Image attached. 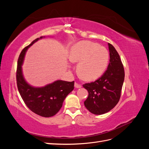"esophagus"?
Returning a JSON list of instances; mask_svg holds the SVG:
<instances>
[{"mask_svg": "<svg viewBox=\"0 0 149 149\" xmlns=\"http://www.w3.org/2000/svg\"><path fill=\"white\" fill-rule=\"evenodd\" d=\"M74 87L76 88H81V85L80 84H79V83H74Z\"/></svg>", "mask_w": 149, "mask_h": 149, "instance_id": "34e87169", "label": "esophagus"}]
</instances>
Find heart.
Masks as SVG:
<instances>
[{
	"mask_svg": "<svg viewBox=\"0 0 149 149\" xmlns=\"http://www.w3.org/2000/svg\"><path fill=\"white\" fill-rule=\"evenodd\" d=\"M69 59L73 63H79L78 73L84 80L98 78L104 73L109 60L107 49L96 43L83 40L72 47Z\"/></svg>",
	"mask_w": 149,
	"mask_h": 149,
	"instance_id": "1",
	"label": "heart"
}]
</instances>
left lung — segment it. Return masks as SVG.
I'll return each mask as SVG.
<instances>
[{
    "label": "left lung",
    "instance_id": "8db88e82",
    "mask_svg": "<svg viewBox=\"0 0 149 149\" xmlns=\"http://www.w3.org/2000/svg\"><path fill=\"white\" fill-rule=\"evenodd\" d=\"M108 47L110 60L107 70L94 82L83 86L89 93L84 106L96 115L107 113L116 106L124 81V69L120 56L111 44L108 43Z\"/></svg>",
    "mask_w": 149,
    "mask_h": 149
}]
</instances>
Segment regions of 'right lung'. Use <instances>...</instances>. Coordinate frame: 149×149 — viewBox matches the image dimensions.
Returning a JSON list of instances; mask_svg holds the SVG:
<instances>
[{
  "mask_svg": "<svg viewBox=\"0 0 149 149\" xmlns=\"http://www.w3.org/2000/svg\"><path fill=\"white\" fill-rule=\"evenodd\" d=\"M45 37L36 38L22 51L18 60L16 78L18 90L26 106L34 113L49 118L60 111L65 99L73 90L74 82L57 80L43 87H34L26 81L22 67L26 52L33 43Z\"/></svg>",
  "mask_w": 149,
  "mask_h": 149,
  "instance_id": "obj_1",
  "label": "right lung"
}]
</instances>
